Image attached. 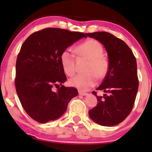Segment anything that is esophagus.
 <instances>
[{"mask_svg":"<svg viewBox=\"0 0 152 152\" xmlns=\"http://www.w3.org/2000/svg\"><path fill=\"white\" fill-rule=\"evenodd\" d=\"M78 94H79L80 95H82V96H85V95L87 94L86 92L82 91H80V90H79V91H78Z\"/></svg>","mask_w":152,"mask_h":152,"instance_id":"esophagus-1","label":"esophagus"}]
</instances>
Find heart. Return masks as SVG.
<instances>
[{
    "label": "heart",
    "mask_w": 152,
    "mask_h": 152,
    "mask_svg": "<svg viewBox=\"0 0 152 152\" xmlns=\"http://www.w3.org/2000/svg\"><path fill=\"white\" fill-rule=\"evenodd\" d=\"M76 51L79 56L88 59L85 71L78 74L69 80L72 86L81 91H87L96 84L97 78L102 79L109 70V61L103 55V48L99 42L88 39L77 46ZM60 62L66 75L73 76L76 72L75 56L70 50L66 49L60 54Z\"/></svg>",
    "instance_id": "b5f03b06"
}]
</instances>
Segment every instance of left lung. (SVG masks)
Wrapping results in <instances>:
<instances>
[{"instance_id": "1", "label": "left lung", "mask_w": 152, "mask_h": 152, "mask_svg": "<svg viewBox=\"0 0 152 152\" xmlns=\"http://www.w3.org/2000/svg\"><path fill=\"white\" fill-rule=\"evenodd\" d=\"M104 46L109 58V70L96 91L109 94L97 96V104L88 111L92 120L99 125L115 126L123 121L133 107L138 91L137 62L129 47L119 38L108 32L87 33ZM86 36V37H87Z\"/></svg>"}]
</instances>
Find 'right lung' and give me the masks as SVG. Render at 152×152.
<instances>
[{
    "mask_svg": "<svg viewBox=\"0 0 152 152\" xmlns=\"http://www.w3.org/2000/svg\"><path fill=\"white\" fill-rule=\"evenodd\" d=\"M86 37L81 32L45 28L32 33L23 43L17 58L15 84L20 103L33 120L45 123L58 119L78 95L76 88L62 85L67 78L60 54ZM59 84L61 86L53 91Z\"/></svg>",
    "mask_w": 152,
    "mask_h": 152,
    "instance_id": "obj_1",
    "label": "right lung"
}]
</instances>
